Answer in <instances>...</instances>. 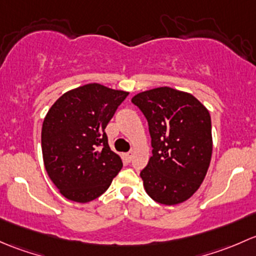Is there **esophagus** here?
<instances>
[{
  "label": "esophagus",
  "mask_w": 256,
  "mask_h": 256,
  "mask_svg": "<svg viewBox=\"0 0 256 256\" xmlns=\"http://www.w3.org/2000/svg\"><path fill=\"white\" fill-rule=\"evenodd\" d=\"M132 158H133V152H126V160H127V162H130Z\"/></svg>",
  "instance_id": "34e87169"
}]
</instances>
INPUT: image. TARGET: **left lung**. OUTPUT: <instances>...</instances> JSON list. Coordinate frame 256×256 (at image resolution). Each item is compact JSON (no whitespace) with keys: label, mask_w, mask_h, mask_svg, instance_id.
<instances>
[{"label":"left lung","mask_w":256,"mask_h":256,"mask_svg":"<svg viewBox=\"0 0 256 256\" xmlns=\"http://www.w3.org/2000/svg\"><path fill=\"white\" fill-rule=\"evenodd\" d=\"M149 126L152 156L140 171L146 194L158 204H178L198 190L212 156V126L192 94L158 88L132 98Z\"/></svg>","instance_id":"8db88e82"}]
</instances>
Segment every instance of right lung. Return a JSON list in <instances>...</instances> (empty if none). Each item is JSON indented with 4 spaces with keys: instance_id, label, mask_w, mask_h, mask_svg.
Wrapping results in <instances>:
<instances>
[{
    "instance_id": "add662e5",
    "label": "right lung",
    "mask_w": 256,
    "mask_h": 256,
    "mask_svg": "<svg viewBox=\"0 0 256 256\" xmlns=\"http://www.w3.org/2000/svg\"><path fill=\"white\" fill-rule=\"evenodd\" d=\"M128 92L88 84L62 94L42 128L46 170L68 200L94 201L108 188L123 162L104 132Z\"/></svg>"
}]
</instances>
